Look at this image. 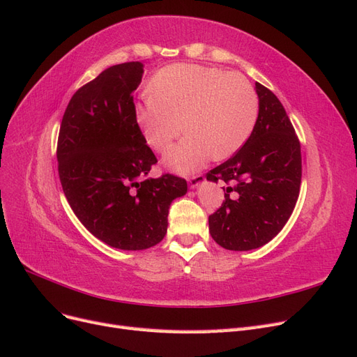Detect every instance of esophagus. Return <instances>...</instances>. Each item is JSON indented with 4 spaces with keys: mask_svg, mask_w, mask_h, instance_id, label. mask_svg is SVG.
Wrapping results in <instances>:
<instances>
[{
    "mask_svg": "<svg viewBox=\"0 0 357 357\" xmlns=\"http://www.w3.org/2000/svg\"><path fill=\"white\" fill-rule=\"evenodd\" d=\"M205 181V177L202 176V174H199V176H195V177H192V178H189V186L192 188V189H197V188H199L202 183Z\"/></svg>",
    "mask_w": 357,
    "mask_h": 357,
    "instance_id": "esophagus-1",
    "label": "esophagus"
}]
</instances>
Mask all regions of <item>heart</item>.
<instances>
[{"label": "heart", "mask_w": 357, "mask_h": 357, "mask_svg": "<svg viewBox=\"0 0 357 357\" xmlns=\"http://www.w3.org/2000/svg\"><path fill=\"white\" fill-rule=\"evenodd\" d=\"M149 100L137 107L135 122L149 147L168 149L164 164L192 174L214 156L235 155L250 138L259 112L257 95L244 75L219 68L177 63L160 70L149 84Z\"/></svg>", "instance_id": "obj_1"}]
</instances>
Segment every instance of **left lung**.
I'll return each instance as SVG.
<instances>
[{"mask_svg": "<svg viewBox=\"0 0 357 357\" xmlns=\"http://www.w3.org/2000/svg\"><path fill=\"white\" fill-rule=\"evenodd\" d=\"M259 113L247 143L215 167L207 180L226 186L222 207L208 218L213 240L226 250L247 252L283 229L299 197L301 144L283 104L255 84Z\"/></svg>", "mask_w": 357, "mask_h": 357, "instance_id": "left-lung-1", "label": "left lung"}]
</instances>
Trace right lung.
<instances>
[{"instance_id":"right-lung-1","label":"right lung","mask_w":357,"mask_h":357,"mask_svg":"<svg viewBox=\"0 0 357 357\" xmlns=\"http://www.w3.org/2000/svg\"><path fill=\"white\" fill-rule=\"evenodd\" d=\"M142 62L104 70L73 95L58 138L59 180L71 210L93 236L121 250L164 240L168 210L186 195L185 178H147L156 156L135 122Z\"/></svg>"}]
</instances>
